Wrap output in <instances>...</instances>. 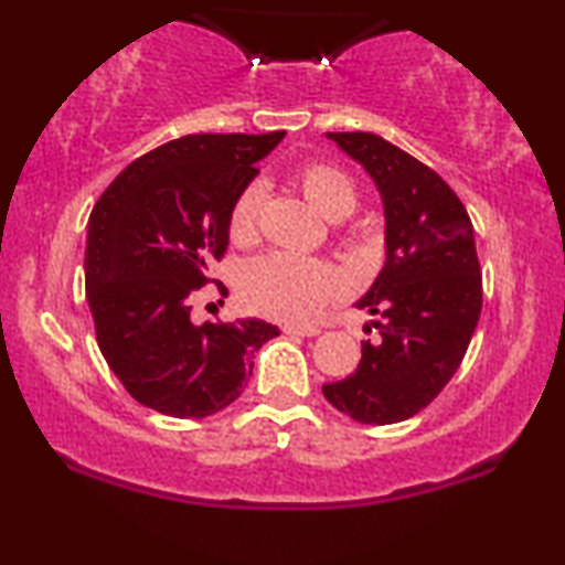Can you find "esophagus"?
I'll list each match as a JSON object with an SVG mask.
<instances>
[{
    "mask_svg": "<svg viewBox=\"0 0 565 565\" xmlns=\"http://www.w3.org/2000/svg\"><path fill=\"white\" fill-rule=\"evenodd\" d=\"M285 334H292V337H316L321 334L319 327H298V323H288V327H282Z\"/></svg>",
    "mask_w": 565,
    "mask_h": 565,
    "instance_id": "obj_1",
    "label": "esophagus"
}]
</instances>
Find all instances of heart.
Segmentation results:
<instances>
[{
    "label": "heart",
    "mask_w": 565,
    "mask_h": 565,
    "mask_svg": "<svg viewBox=\"0 0 565 565\" xmlns=\"http://www.w3.org/2000/svg\"><path fill=\"white\" fill-rule=\"evenodd\" d=\"M298 184L308 203L323 218L342 221L358 205V188L342 169L329 164H306L298 172ZM262 205V188L249 184L234 200L228 215L231 238L238 244L257 236ZM342 290V277L321 259L298 257L288 252H273L254 259L244 269L242 296L257 313L290 323H306L321 313L337 292Z\"/></svg>",
    "instance_id": "obj_1"
}]
</instances>
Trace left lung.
<instances>
[{
    "mask_svg": "<svg viewBox=\"0 0 565 565\" xmlns=\"http://www.w3.org/2000/svg\"><path fill=\"white\" fill-rule=\"evenodd\" d=\"M327 138L375 182L385 262L354 303L381 316L370 321L381 337L362 339L358 370L321 391L360 424L404 422L455 375L481 316L473 223L443 177L385 138L362 130Z\"/></svg>",
    "mask_w": 565,
    "mask_h": 565,
    "instance_id": "left-lung-1",
    "label": "left lung"
}]
</instances>
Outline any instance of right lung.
Returning a JSON list of instances; mask_svg holds the SVG:
<instances>
[{"mask_svg":"<svg viewBox=\"0 0 565 565\" xmlns=\"http://www.w3.org/2000/svg\"><path fill=\"white\" fill-rule=\"evenodd\" d=\"M273 134L182 136L115 177L87 226L84 280L97 344L138 404L203 419L242 396L254 352L280 334L262 319L195 323L190 296L228 246L234 200L282 141Z\"/></svg>","mask_w":565,"mask_h":565,"instance_id":"add662e5","label":"right lung"}]
</instances>
